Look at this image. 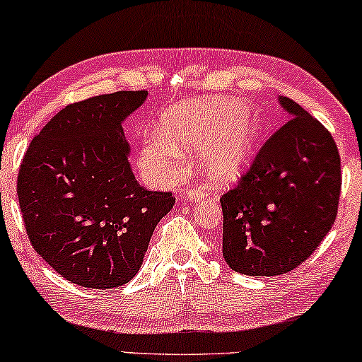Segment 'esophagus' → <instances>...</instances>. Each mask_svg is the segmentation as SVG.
<instances>
[{
	"mask_svg": "<svg viewBox=\"0 0 362 362\" xmlns=\"http://www.w3.org/2000/svg\"><path fill=\"white\" fill-rule=\"evenodd\" d=\"M184 197L189 202H199V200H204L207 194H205L202 189H189L184 194Z\"/></svg>",
	"mask_w": 362,
	"mask_h": 362,
	"instance_id": "1",
	"label": "esophagus"
}]
</instances>
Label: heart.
<instances>
[{"label": "heart", "instance_id": "b5f03b06", "mask_svg": "<svg viewBox=\"0 0 362 362\" xmlns=\"http://www.w3.org/2000/svg\"><path fill=\"white\" fill-rule=\"evenodd\" d=\"M262 139V122L240 100L202 98L168 108L158 134L145 140L139 168L150 184L162 185L184 170L194 152L197 167L215 184L232 180L249 165Z\"/></svg>", "mask_w": 362, "mask_h": 362}]
</instances>
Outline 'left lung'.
Instances as JSON below:
<instances>
[{
	"label": "left lung",
	"instance_id": "left-lung-1",
	"mask_svg": "<svg viewBox=\"0 0 362 362\" xmlns=\"http://www.w3.org/2000/svg\"><path fill=\"white\" fill-rule=\"evenodd\" d=\"M279 103L291 120L221 199L223 259L245 276L294 271L331 230L339 205L341 157L332 135L299 103L287 97Z\"/></svg>",
	"mask_w": 362,
	"mask_h": 362
}]
</instances>
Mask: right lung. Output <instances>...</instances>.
<instances>
[{
    "instance_id": "obj_1",
    "label": "right lung",
    "mask_w": 362,
    "mask_h": 362,
    "mask_svg": "<svg viewBox=\"0 0 362 362\" xmlns=\"http://www.w3.org/2000/svg\"><path fill=\"white\" fill-rule=\"evenodd\" d=\"M147 91L71 103L31 140L18 200L33 249L76 286L113 289L140 271L150 237L170 212L172 192L141 187L122 123Z\"/></svg>"
}]
</instances>
